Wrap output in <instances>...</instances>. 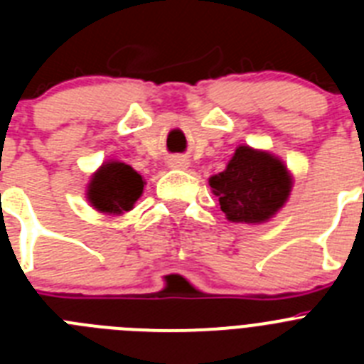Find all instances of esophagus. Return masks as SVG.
<instances>
[{"mask_svg": "<svg viewBox=\"0 0 364 364\" xmlns=\"http://www.w3.org/2000/svg\"><path fill=\"white\" fill-rule=\"evenodd\" d=\"M189 166V160L186 156H173L171 159V167H180V169H186Z\"/></svg>", "mask_w": 364, "mask_h": 364, "instance_id": "esophagus-1", "label": "esophagus"}]
</instances>
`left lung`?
Listing matches in <instances>:
<instances>
[{
	"label": "left lung",
	"mask_w": 364,
	"mask_h": 364,
	"mask_svg": "<svg viewBox=\"0 0 364 364\" xmlns=\"http://www.w3.org/2000/svg\"><path fill=\"white\" fill-rule=\"evenodd\" d=\"M220 210L233 222H264L281 210L291 189L284 164L247 146L235 151L228 167L211 176Z\"/></svg>",
	"instance_id": "1"
}]
</instances>
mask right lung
Listing matches in <instances>:
<instances>
[{"instance_id": "1", "label": "right lung", "mask_w": 364, "mask_h": 364, "mask_svg": "<svg viewBox=\"0 0 364 364\" xmlns=\"http://www.w3.org/2000/svg\"><path fill=\"white\" fill-rule=\"evenodd\" d=\"M142 175L122 162H107L95 173L89 184V200L104 213H124L133 210V204L144 191Z\"/></svg>"}]
</instances>
